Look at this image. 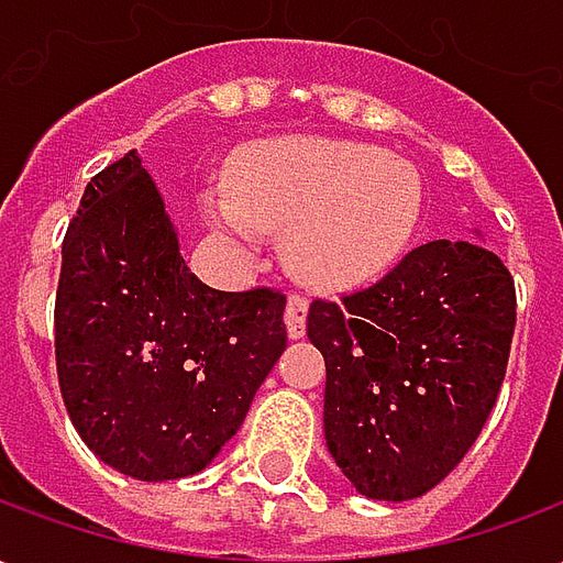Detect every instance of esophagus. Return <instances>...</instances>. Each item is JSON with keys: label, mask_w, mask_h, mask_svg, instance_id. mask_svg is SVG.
<instances>
[{"label": "esophagus", "mask_w": 563, "mask_h": 563, "mask_svg": "<svg viewBox=\"0 0 563 563\" xmlns=\"http://www.w3.org/2000/svg\"><path fill=\"white\" fill-rule=\"evenodd\" d=\"M286 334L292 338V341H301L307 331V301L301 295H289V301H286Z\"/></svg>", "instance_id": "1"}]
</instances>
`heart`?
<instances>
[{"label":"heart","instance_id":"heart-1","mask_svg":"<svg viewBox=\"0 0 563 563\" xmlns=\"http://www.w3.org/2000/svg\"><path fill=\"white\" fill-rule=\"evenodd\" d=\"M229 189L198 196L208 229L241 253L256 246L258 225L289 232V268L325 292L386 277L410 250L424 213L422 174L362 141H258L232 159Z\"/></svg>","mask_w":563,"mask_h":563}]
</instances>
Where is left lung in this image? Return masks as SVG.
Instances as JSON below:
<instances>
[{"instance_id":"left-lung-1","label":"left lung","mask_w":563,"mask_h":563,"mask_svg":"<svg viewBox=\"0 0 563 563\" xmlns=\"http://www.w3.org/2000/svg\"><path fill=\"white\" fill-rule=\"evenodd\" d=\"M512 329V277L483 241L416 246L377 286L310 305L325 443L358 495L401 504L455 471L495 407Z\"/></svg>"}]
</instances>
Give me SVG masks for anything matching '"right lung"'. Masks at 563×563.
Segmentation results:
<instances>
[{
  "label": "right lung",
  "instance_id": "right-lung-1",
  "mask_svg": "<svg viewBox=\"0 0 563 563\" xmlns=\"http://www.w3.org/2000/svg\"><path fill=\"white\" fill-rule=\"evenodd\" d=\"M286 298L189 274L156 180L132 150L92 177L63 241L56 374L68 419L141 483L205 471L286 350Z\"/></svg>",
  "mask_w": 563,
  "mask_h": 563
}]
</instances>
